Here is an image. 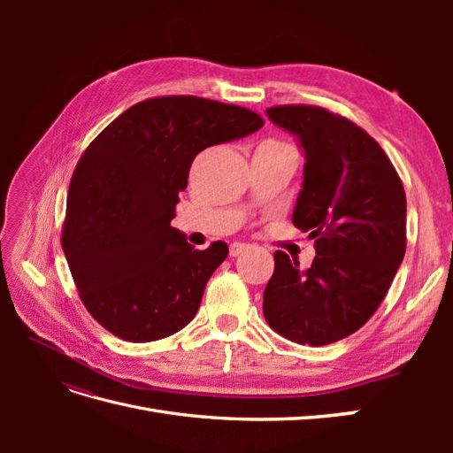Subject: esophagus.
<instances>
[{
  "instance_id": "1",
  "label": "esophagus",
  "mask_w": 453,
  "mask_h": 453,
  "mask_svg": "<svg viewBox=\"0 0 453 453\" xmlns=\"http://www.w3.org/2000/svg\"><path fill=\"white\" fill-rule=\"evenodd\" d=\"M248 250H250L248 243L234 242V243H230V257H238V255H242L243 251H248Z\"/></svg>"
}]
</instances>
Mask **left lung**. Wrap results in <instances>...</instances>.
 <instances>
[{
  "instance_id": "left-lung-1",
  "label": "left lung",
  "mask_w": 453,
  "mask_h": 453,
  "mask_svg": "<svg viewBox=\"0 0 453 453\" xmlns=\"http://www.w3.org/2000/svg\"><path fill=\"white\" fill-rule=\"evenodd\" d=\"M266 113L304 149L293 225L310 232L318 255L300 270L298 260L273 253L265 319L296 344H333L372 318L403 263L404 187L378 142L349 119L303 104Z\"/></svg>"
}]
</instances>
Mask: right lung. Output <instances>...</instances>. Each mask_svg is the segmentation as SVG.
<instances>
[{
  "label": "right lung",
  "instance_id": "obj_1",
  "mask_svg": "<svg viewBox=\"0 0 453 453\" xmlns=\"http://www.w3.org/2000/svg\"><path fill=\"white\" fill-rule=\"evenodd\" d=\"M258 113L198 96L132 105L87 147L73 172L62 250L81 300L127 342L166 338L193 321L225 242L195 250L170 223L200 150L245 138Z\"/></svg>",
  "mask_w": 453,
  "mask_h": 453
}]
</instances>
